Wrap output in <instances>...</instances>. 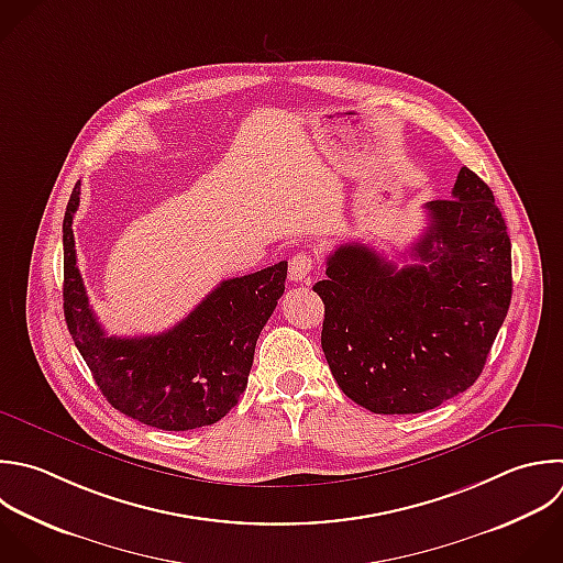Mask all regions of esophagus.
<instances>
[{
  "instance_id": "34e87169",
  "label": "esophagus",
  "mask_w": 563,
  "mask_h": 563,
  "mask_svg": "<svg viewBox=\"0 0 563 563\" xmlns=\"http://www.w3.org/2000/svg\"><path fill=\"white\" fill-rule=\"evenodd\" d=\"M312 268H314V260H312L308 253H297V255H292V260H290L288 273H290V279H292V282H306V279L310 277Z\"/></svg>"
}]
</instances>
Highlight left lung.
I'll list each match as a JSON object with an SVG mask.
<instances>
[{"label":"left lung","instance_id":"8db88e82","mask_svg":"<svg viewBox=\"0 0 563 563\" xmlns=\"http://www.w3.org/2000/svg\"><path fill=\"white\" fill-rule=\"evenodd\" d=\"M451 194L424 205L429 227L409 249L418 264L398 268L352 242L312 286L330 372L374 413H420L468 389L506 319L510 240L493 191L462 167Z\"/></svg>","mask_w":563,"mask_h":563}]
</instances>
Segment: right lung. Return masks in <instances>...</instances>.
Here are the masks:
<instances>
[{
  "label": "right lung",
  "mask_w": 563,
  "mask_h": 563,
  "mask_svg": "<svg viewBox=\"0 0 563 563\" xmlns=\"http://www.w3.org/2000/svg\"><path fill=\"white\" fill-rule=\"evenodd\" d=\"M64 218V314L101 394L125 416L165 431L218 422L246 389L257 336L284 295L288 262L213 288L178 325L152 336H108L77 268L73 218Z\"/></svg>",
  "instance_id": "1"
}]
</instances>
